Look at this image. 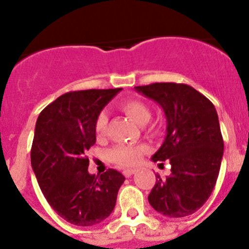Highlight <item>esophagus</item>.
<instances>
[{
  "label": "esophagus",
  "instance_id": "esophagus-1",
  "mask_svg": "<svg viewBox=\"0 0 249 249\" xmlns=\"http://www.w3.org/2000/svg\"><path fill=\"white\" fill-rule=\"evenodd\" d=\"M136 172V170H124V171H123V173H124V176L125 177H130V176L132 175V173H135Z\"/></svg>",
  "mask_w": 249,
  "mask_h": 249
}]
</instances>
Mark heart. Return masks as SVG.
I'll use <instances>...</instances> for the list:
<instances>
[{
  "mask_svg": "<svg viewBox=\"0 0 249 249\" xmlns=\"http://www.w3.org/2000/svg\"><path fill=\"white\" fill-rule=\"evenodd\" d=\"M120 108L136 124L145 125L152 117L149 107L137 99H127L122 102ZM108 118L105 112H101L95 120V134L97 137H104L107 131ZM147 150L144 145L119 144L113 147L108 152L109 159L122 167H131L141 160L143 153Z\"/></svg>",
  "mask_w": 249,
  "mask_h": 249,
  "instance_id": "obj_1",
  "label": "heart"
}]
</instances>
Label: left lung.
Masks as SVG:
<instances>
[{
  "instance_id": "8db88e82",
  "label": "left lung",
  "mask_w": 249,
  "mask_h": 249,
  "mask_svg": "<svg viewBox=\"0 0 249 249\" xmlns=\"http://www.w3.org/2000/svg\"><path fill=\"white\" fill-rule=\"evenodd\" d=\"M135 89L158 102L167 120L166 139L152 159L169 160L171 175L155 176L148 201L169 218L193 214L211 196L219 175L224 142L217 110L187 84L153 83Z\"/></svg>"
}]
</instances>
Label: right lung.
I'll use <instances>...</instances> for the list:
<instances>
[{"instance_id":"1","label":"right lung","mask_w":249,"mask_h":249,"mask_svg":"<svg viewBox=\"0 0 249 249\" xmlns=\"http://www.w3.org/2000/svg\"><path fill=\"white\" fill-rule=\"evenodd\" d=\"M122 90L89 89L57 97L38 115L31 148V165L53 210L78 227L101 223L112 213L125 177L108 169L88 172L87 152L96 142L95 120Z\"/></svg>"}]
</instances>
